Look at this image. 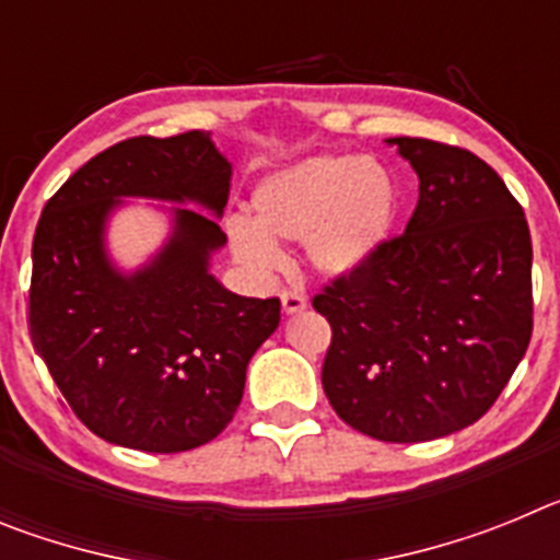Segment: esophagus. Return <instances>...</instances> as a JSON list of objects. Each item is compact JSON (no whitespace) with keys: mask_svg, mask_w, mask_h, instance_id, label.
<instances>
[{"mask_svg":"<svg viewBox=\"0 0 560 560\" xmlns=\"http://www.w3.org/2000/svg\"><path fill=\"white\" fill-rule=\"evenodd\" d=\"M280 303H283L285 314H300V311H305L308 300H305V296L300 294V291H289V289H285L283 294H280Z\"/></svg>","mask_w":560,"mask_h":560,"instance_id":"34e87169","label":"esophagus"}]
</instances>
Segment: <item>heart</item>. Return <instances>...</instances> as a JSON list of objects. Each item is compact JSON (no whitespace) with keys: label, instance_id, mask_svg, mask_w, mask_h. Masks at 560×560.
<instances>
[{"label":"heart","instance_id":"obj_1","mask_svg":"<svg viewBox=\"0 0 560 560\" xmlns=\"http://www.w3.org/2000/svg\"><path fill=\"white\" fill-rule=\"evenodd\" d=\"M398 190L387 171L359 156L325 153L275 171L255 187L252 224L232 221L230 241L244 264L266 269L275 246L303 244L323 275H350L389 235Z\"/></svg>","mask_w":560,"mask_h":560}]
</instances>
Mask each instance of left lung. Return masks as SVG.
<instances>
[{
	"label": "left lung",
	"instance_id": "1",
	"mask_svg": "<svg viewBox=\"0 0 560 560\" xmlns=\"http://www.w3.org/2000/svg\"><path fill=\"white\" fill-rule=\"evenodd\" d=\"M415 167L407 232L334 275L311 305L328 319L323 387L348 427L423 443L497 404L533 336V244L524 210L477 153L395 137Z\"/></svg>",
	"mask_w": 560,
	"mask_h": 560
}]
</instances>
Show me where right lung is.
<instances>
[{
	"label": "right lung",
	"mask_w": 560,
	"mask_h": 560,
	"mask_svg": "<svg viewBox=\"0 0 560 560\" xmlns=\"http://www.w3.org/2000/svg\"><path fill=\"white\" fill-rule=\"evenodd\" d=\"M230 162L201 131L128 137L78 167L33 235L30 336L89 432L137 452H190L226 429L246 364L280 325L277 296H237L207 271L226 241L196 210L148 269L122 277L103 252L117 196L199 201L215 215Z\"/></svg>",
	"instance_id": "obj_1"
}]
</instances>
